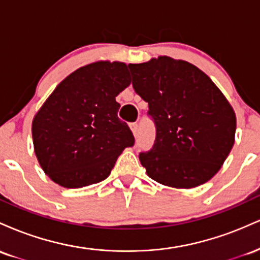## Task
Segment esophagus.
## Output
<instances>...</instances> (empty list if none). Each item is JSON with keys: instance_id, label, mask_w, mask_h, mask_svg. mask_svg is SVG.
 I'll return each instance as SVG.
<instances>
[{"instance_id": "esophagus-1", "label": "esophagus", "mask_w": 260, "mask_h": 260, "mask_svg": "<svg viewBox=\"0 0 260 260\" xmlns=\"http://www.w3.org/2000/svg\"><path fill=\"white\" fill-rule=\"evenodd\" d=\"M131 131H132V133L134 134V136H137V134H138V123L131 124Z\"/></svg>"}]
</instances>
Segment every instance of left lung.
<instances>
[{
    "label": "left lung",
    "instance_id": "1",
    "mask_svg": "<svg viewBox=\"0 0 260 260\" xmlns=\"http://www.w3.org/2000/svg\"><path fill=\"white\" fill-rule=\"evenodd\" d=\"M128 67L156 126L153 149L139 155L147 175L184 189L211 180L235 144L236 115L225 95L183 59L159 56Z\"/></svg>",
    "mask_w": 260,
    "mask_h": 260
}]
</instances>
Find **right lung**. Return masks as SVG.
<instances>
[{"mask_svg": "<svg viewBox=\"0 0 260 260\" xmlns=\"http://www.w3.org/2000/svg\"><path fill=\"white\" fill-rule=\"evenodd\" d=\"M131 84L123 62L98 61L66 77L32 118L34 151L55 183L82 188L109 177L134 137L116 96Z\"/></svg>", "mask_w": 260, "mask_h": 260, "instance_id": "add662e5", "label": "right lung"}]
</instances>
